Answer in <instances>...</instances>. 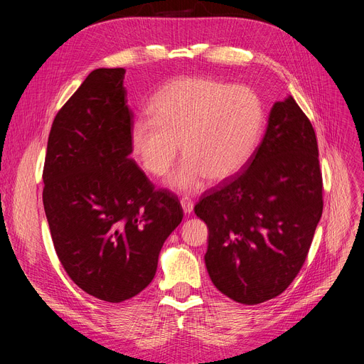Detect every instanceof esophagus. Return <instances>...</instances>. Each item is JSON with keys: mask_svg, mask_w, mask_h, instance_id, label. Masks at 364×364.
Instances as JSON below:
<instances>
[{"mask_svg": "<svg viewBox=\"0 0 364 364\" xmlns=\"http://www.w3.org/2000/svg\"><path fill=\"white\" fill-rule=\"evenodd\" d=\"M181 206H183V211H184L186 214H190V213H193L195 203H193V200H190L188 198H183V199H181Z\"/></svg>", "mask_w": 364, "mask_h": 364, "instance_id": "34e87169", "label": "esophagus"}]
</instances>
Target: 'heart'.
<instances>
[{
	"label": "heart",
	"mask_w": 364,
	"mask_h": 364,
	"mask_svg": "<svg viewBox=\"0 0 364 364\" xmlns=\"http://www.w3.org/2000/svg\"><path fill=\"white\" fill-rule=\"evenodd\" d=\"M150 118L129 127L132 155L143 169L162 177L180 155L186 159L169 186L195 192L205 181H225L250 162L262 129V106L254 90L205 76H181L150 100ZM182 146H180L179 144Z\"/></svg>",
	"instance_id": "obj_1"
}]
</instances>
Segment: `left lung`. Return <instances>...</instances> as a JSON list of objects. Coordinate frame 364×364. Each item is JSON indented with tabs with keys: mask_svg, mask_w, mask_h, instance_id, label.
<instances>
[{
	"mask_svg": "<svg viewBox=\"0 0 364 364\" xmlns=\"http://www.w3.org/2000/svg\"><path fill=\"white\" fill-rule=\"evenodd\" d=\"M318 147L292 95L276 102L240 174L195 206L208 225L206 270L215 288L254 305L280 295L307 258L323 213Z\"/></svg>",
	"mask_w": 364,
	"mask_h": 364,
	"instance_id": "left-lung-1",
	"label": "left lung"
}]
</instances>
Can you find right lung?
Returning a JSON list of instances; mask_svg holds the SVG:
<instances>
[{"label":"right lung","mask_w":364,"mask_h":364,"mask_svg":"<svg viewBox=\"0 0 364 364\" xmlns=\"http://www.w3.org/2000/svg\"><path fill=\"white\" fill-rule=\"evenodd\" d=\"M124 68L95 69L57 112L48 136L43 202L68 276L102 301L140 294L166 237L183 220L178 198L155 190L131 159Z\"/></svg>","instance_id":"1"}]
</instances>
